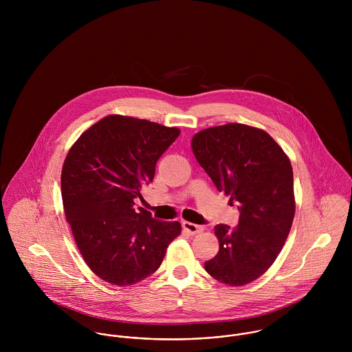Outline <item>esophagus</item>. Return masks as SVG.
<instances>
[{
    "label": "esophagus",
    "mask_w": 352,
    "mask_h": 352,
    "mask_svg": "<svg viewBox=\"0 0 352 352\" xmlns=\"http://www.w3.org/2000/svg\"><path fill=\"white\" fill-rule=\"evenodd\" d=\"M182 226H183L184 232L188 233V234H191V236H195V234L201 233V230H203V228L199 226V225H195V223H191V222H187V221H184V222L182 223Z\"/></svg>",
    "instance_id": "esophagus-1"
}]
</instances>
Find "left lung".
<instances>
[{
	"instance_id": "1",
	"label": "left lung",
	"mask_w": 352,
	"mask_h": 352,
	"mask_svg": "<svg viewBox=\"0 0 352 352\" xmlns=\"http://www.w3.org/2000/svg\"><path fill=\"white\" fill-rule=\"evenodd\" d=\"M191 146L217 190L240 204L236 228H214L219 251L204 268L221 283L245 286L274 264L290 233L296 214L290 158L268 133L241 123L204 129Z\"/></svg>"
}]
</instances>
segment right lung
<instances>
[{
	"label": "right lung",
	"mask_w": 352,
	"mask_h": 352,
	"mask_svg": "<svg viewBox=\"0 0 352 352\" xmlns=\"http://www.w3.org/2000/svg\"><path fill=\"white\" fill-rule=\"evenodd\" d=\"M179 134L177 127L108 115L85 130L65 158L66 221L84 261L107 283L126 287L151 276L182 233L177 221L161 222L134 207Z\"/></svg>",
	"instance_id": "add662e5"
}]
</instances>
